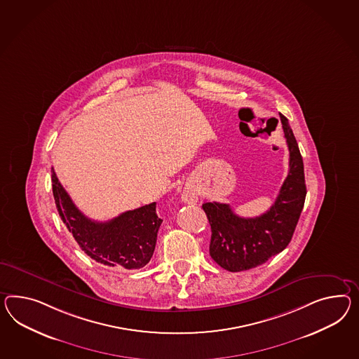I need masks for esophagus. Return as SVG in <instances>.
I'll list each match as a JSON object with an SVG mask.
<instances>
[{
    "label": "esophagus",
    "instance_id": "esophagus-1",
    "mask_svg": "<svg viewBox=\"0 0 359 359\" xmlns=\"http://www.w3.org/2000/svg\"><path fill=\"white\" fill-rule=\"evenodd\" d=\"M181 199L187 204H195L198 202V194L193 187H184V191L181 194Z\"/></svg>",
    "mask_w": 359,
    "mask_h": 359
}]
</instances>
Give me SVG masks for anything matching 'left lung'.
Wrapping results in <instances>:
<instances>
[{
  "label": "left lung",
  "mask_w": 359,
  "mask_h": 359,
  "mask_svg": "<svg viewBox=\"0 0 359 359\" xmlns=\"http://www.w3.org/2000/svg\"><path fill=\"white\" fill-rule=\"evenodd\" d=\"M289 148V173L272 207L257 217L237 216L229 204L204 203L211 225L210 255L229 272L262 266L293 237L306 199L304 160L286 117L280 114Z\"/></svg>",
  "instance_id": "1"
}]
</instances>
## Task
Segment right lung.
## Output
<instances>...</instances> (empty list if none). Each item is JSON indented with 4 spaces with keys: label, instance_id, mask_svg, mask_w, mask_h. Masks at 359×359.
I'll use <instances>...</instances> for the list:
<instances>
[{
    "label": "right lung",
    "instance_id": "add662e5",
    "mask_svg": "<svg viewBox=\"0 0 359 359\" xmlns=\"http://www.w3.org/2000/svg\"><path fill=\"white\" fill-rule=\"evenodd\" d=\"M55 207L69 231L83 251L102 266L139 269L147 264L156 246L157 231L163 220L156 203L123 212L105 222L88 219L79 211L52 168Z\"/></svg>",
    "mask_w": 359,
    "mask_h": 359
}]
</instances>
